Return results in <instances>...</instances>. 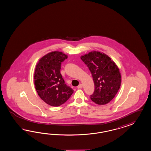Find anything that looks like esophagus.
<instances>
[{"instance_id": "34e87169", "label": "esophagus", "mask_w": 151, "mask_h": 151, "mask_svg": "<svg viewBox=\"0 0 151 151\" xmlns=\"http://www.w3.org/2000/svg\"><path fill=\"white\" fill-rule=\"evenodd\" d=\"M82 88V84H80L78 86V88Z\"/></svg>"}]
</instances>
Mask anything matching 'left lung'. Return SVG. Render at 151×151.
Here are the masks:
<instances>
[{
    "instance_id": "left-lung-1",
    "label": "left lung",
    "mask_w": 151,
    "mask_h": 151,
    "mask_svg": "<svg viewBox=\"0 0 151 151\" xmlns=\"http://www.w3.org/2000/svg\"><path fill=\"white\" fill-rule=\"evenodd\" d=\"M92 73L94 83V91L91 99L98 105L110 102L120 88L122 77L117 65L106 54L92 51L82 55Z\"/></svg>"
}]
</instances>
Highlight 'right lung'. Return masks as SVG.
Returning <instances> with one entry per match:
<instances>
[{"mask_svg": "<svg viewBox=\"0 0 151 151\" xmlns=\"http://www.w3.org/2000/svg\"><path fill=\"white\" fill-rule=\"evenodd\" d=\"M68 55L54 51L41 58L34 73V83L40 97L47 104L58 106L66 102L73 90L65 83L60 73L61 63Z\"/></svg>", "mask_w": 151, "mask_h": 151, "instance_id": "add662e5", "label": "right lung"}]
</instances>
